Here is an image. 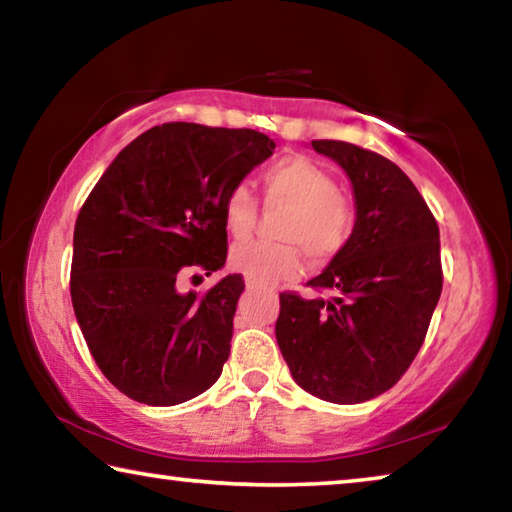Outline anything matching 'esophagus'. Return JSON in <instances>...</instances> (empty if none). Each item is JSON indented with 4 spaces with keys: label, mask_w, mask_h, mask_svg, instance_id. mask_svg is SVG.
Returning <instances> with one entry per match:
<instances>
[{
    "label": "esophagus",
    "mask_w": 512,
    "mask_h": 512,
    "mask_svg": "<svg viewBox=\"0 0 512 512\" xmlns=\"http://www.w3.org/2000/svg\"><path fill=\"white\" fill-rule=\"evenodd\" d=\"M246 287H248V289H257L259 285H257V282H255V280H246Z\"/></svg>",
    "instance_id": "esophagus-1"
}]
</instances>
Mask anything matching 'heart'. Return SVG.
I'll list each match as a JSON object with an SVG mask.
<instances>
[{"label":"heart","instance_id":"b5f03b06","mask_svg":"<svg viewBox=\"0 0 512 512\" xmlns=\"http://www.w3.org/2000/svg\"><path fill=\"white\" fill-rule=\"evenodd\" d=\"M264 200L289 205L278 223L282 241H241L230 250V266L257 285L294 280L303 271V255L312 264H328L346 248L355 212L328 170L307 157H285L262 173ZM223 223L234 239H246L257 223V198L246 184H234L223 198Z\"/></svg>","mask_w":512,"mask_h":512}]
</instances>
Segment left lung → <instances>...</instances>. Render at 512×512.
Masks as SVG:
<instances>
[{
	"mask_svg": "<svg viewBox=\"0 0 512 512\" xmlns=\"http://www.w3.org/2000/svg\"><path fill=\"white\" fill-rule=\"evenodd\" d=\"M312 148L351 177L358 221L342 253L307 282L319 296L282 291L275 337L305 392L362 403L399 383L424 344L442 294L440 227L383 154L344 141Z\"/></svg>",
	"mask_w": 512,
	"mask_h": 512,
	"instance_id": "obj_1",
	"label": "left lung"
}]
</instances>
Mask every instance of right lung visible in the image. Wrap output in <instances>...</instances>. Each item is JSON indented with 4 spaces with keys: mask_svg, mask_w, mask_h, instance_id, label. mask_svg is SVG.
<instances>
[{
    "mask_svg": "<svg viewBox=\"0 0 512 512\" xmlns=\"http://www.w3.org/2000/svg\"><path fill=\"white\" fill-rule=\"evenodd\" d=\"M273 150L255 129L157 125L120 150L81 205L72 307L95 364L129 399L177 405L221 376L243 278L202 294L180 285L225 264V193Z\"/></svg>",
    "mask_w": 512,
    "mask_h": 512,
    "instance_id": "1",
    "label": "right lung"
}]
</instances>
